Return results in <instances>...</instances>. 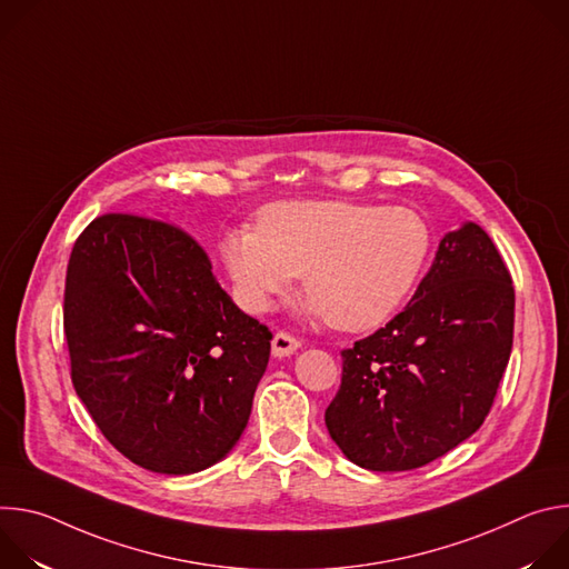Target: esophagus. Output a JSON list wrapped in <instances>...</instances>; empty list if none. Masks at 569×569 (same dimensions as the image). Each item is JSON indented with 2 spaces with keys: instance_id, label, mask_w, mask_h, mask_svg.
Listing matches in <instances>:
<instances>
[{
  "instance_id": "1",
  "label": "esophagus",
  "mask_w": 569,
  "mask_h": 569,
  "mask_svg": "<svg viewBox=\"0 0 569 569\" xmlns=\"http://www.w3.org/2000/svg\"><path fill=\"white\" fill-rule=\"evenodd\" d=\"M299 347H301V342H299L295 336L286 333V331H279V333L272 338V353H274L277 358L292 356Z\"/></svg>"
}]
</instances>
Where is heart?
<instances>
[{"instance_id": "obj_1", "label": "heart", "mask_w": 569, "mask_h": 569, "mask_svg": "<svg viewBox=\"0 0 569 569\" xmlns=\"http://www.w3.org/2000/svg\"><path fill=\"white\" fill-rule=\"evenodd\" d=\"M432 246L428 218L412 207L292 200L261 209L257 229L229 231L222 261L250 308H270L301 274L315 315L367 331L412 295Z\"/></svg>"}]
</instances>
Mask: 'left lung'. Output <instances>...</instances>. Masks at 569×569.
Segmentation results:
<instances>
[{
  "label": "left lung",
  "mask_w": 569,
  "mask_h": 569,
  "mask_svg": "<svg viewBox=\"0 0 569 569\" xmlns=\"http://www.w3.org/2000/svg\"><path fill=\"white\" fill-rule=\"evenodd\" d=\"M516 290L479 224L439 242L412 301L342 351V382L323 415L331 439L378 472L421 468L483 419L513 347Z\"/></svg>",
  "instance_id": "8db88e82"
}]
</instances>
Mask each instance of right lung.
<instances>
[{
	"label": "right lung",
	"mask_w": 569,
	"mask_h": 569,
	"mask_svg": "<svg viewBox=\"0 0 569 569\" xmlns=\"http://www.w3.org/2000/svg\"><path fill=\"white\" fill-rule=\"evenodd\" d=\"M62 323L73 389L132 463L198 472L246 430L272 333L231 301L184 229L94 218L69 257Z\"/></svg>",
	"instance_id": "1"
}]
</instances>
